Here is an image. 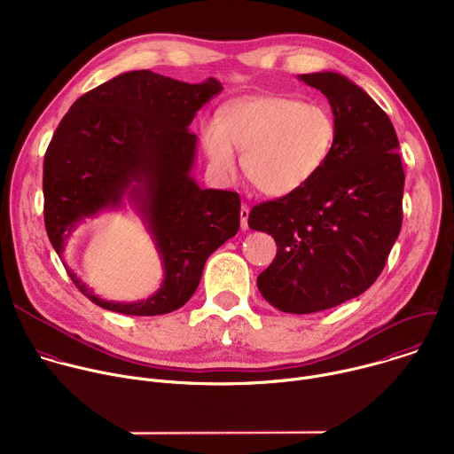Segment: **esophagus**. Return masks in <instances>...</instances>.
Returning a JSON list of instances; mask_svg holds the SVG:
<instances>
[{"instance_id":"esophagus-1","label":"esophagus","mask_w":454,"mask_h":454,"mask_svg":"<svg viewBox=\"0 0 454 454\" xmlns=\"http://www.w3.org/2000/svg\"><path fill=\"white\" fill-rule=\"evenodd\" d=\"M247 217H249V207L242 205V208H240V228L244 231L247 230Z\"/></svg>"}]
</instances>
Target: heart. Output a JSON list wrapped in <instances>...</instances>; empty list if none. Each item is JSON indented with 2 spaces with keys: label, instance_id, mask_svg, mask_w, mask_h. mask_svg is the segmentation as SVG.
Here are the masks:
<instances>
[{
  "label": "heart",
  "instance_id": "heart-1",
  "mask_svg": "<svg viewBox=\"0 0 454 454\" xmlns=\"http://www.w3.org/2000/svg\"><path fill=\"white\" fill-rule=\"evenodd\" d=\"M201 137L219 176L237 172V149L244 153L247 179L266 196L284 198L307 186L327 165L336 121L329 109L298 98L244 97L226 104L219 121L205 123Z\"/></svg>",
  "mask_w": 454,
  "mask_h": 454
}]
</instances>
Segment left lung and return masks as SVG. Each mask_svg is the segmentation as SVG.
I'll return each mask as SVG.
<instances>
[{
    "label": "left lung",
    "mask_w": 454,
    "mask_h": 454,
    "mask_svg": "<svg viewBox=\"0 0 454 454\" xmlns=\"http://www.w3.org/2000/svg\"><path fill=\"white\" fill-rule=\"evenodd\" d=\"M298 79L333 107V154L301 190L253 207L247 224L278 247L258 291L282 312L310 314L359 296L384 270L403 224L404 170L395 129L366 91L334 72Z\"/></svg>",
    "instance_id": "1"
}]
</instances>
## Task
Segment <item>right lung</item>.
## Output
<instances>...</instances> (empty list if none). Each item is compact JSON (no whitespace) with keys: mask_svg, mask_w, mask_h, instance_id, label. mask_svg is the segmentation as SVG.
I'll return each mask as SVG.
<instances>
[{"mask_svg":"<svg viewBox=\"0 0 454 454\" xmlns=\"http://www.w3.org/2000/svg\"><path fill=\"white\" fill-rule=\"evenodd\" d=\"M223 86L186 84L151 70L121 74L82 95L60 120L43 165L44 226L62 258L88 217L131 203L144 219L163 266L161 287L147 300L109 301L68 270L79 291L102 309L156 316L196 293L207 258L240 226L237 192L201 188L192 177L196 113Z\"/></svg>","mask_w":454,"mask_h":454,"instance_id":"obj_1","label":"right lung"}]
</instances>
